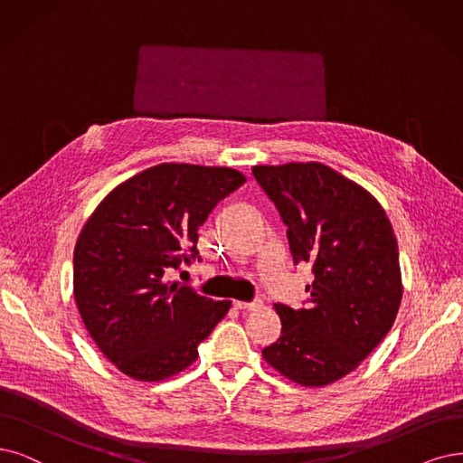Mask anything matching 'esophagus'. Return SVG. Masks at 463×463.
I'll return each mask as SVG.
<instances>
[{
	"mask_svg": "<svg viewBox=\"0 0 463 463\" xmlns=\"http://www.w3.org/2000/svg\"><path fill=\"white\" fill-rule=\"evenodd\" d=\"M232 305H234V309H241V311H253L261 307L260 301H232Z\"/></svg>",
	"mask_w": 463,
	"mask_h": 463,
	"instance_id": "esophagus-1",
	"label": "esophagus"
}]
</instances>
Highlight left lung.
<instances>
[{
	"instance_id": "left-lung-1",
	"label": "left lung",
	"mask_w": 463,
	"mask_h": 463,
	"mask_svg": "<svg viewBox=\"0 0 463 463\" xmlns=\"http://www.w3.org/2000/svg\"><path fill=\"white\" fill-rule=\"evenodd\" d=\"M253 177L288 227L294 263H311L315 275L301 309L275 305L282 332L263 358L299 385H328L361 364L395 322L397 238L380 202L328 165H255Z\"/></svg>"
}]
</instances>
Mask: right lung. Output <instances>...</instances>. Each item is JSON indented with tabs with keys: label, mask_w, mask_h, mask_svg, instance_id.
<instances>
[{
	"label": "right lung",
	"mask_w": 463,
	"mask_h": 463,
	"mask_svg": "<svg viewBox=\"0 0 463 463\" xmlns=\"http://www.w3.org/2000/svg\"><path fill=\"white\" fill-rule=\"evenodd\" d=\"M241 171L160 164L100 202L74 250V298L90 335L133 380L160 382L198 356L231 301L165 282L200 261L198 229L244 183Z\"/></svg>",
	"instance_id": "obj_1"
}]
</instances>
